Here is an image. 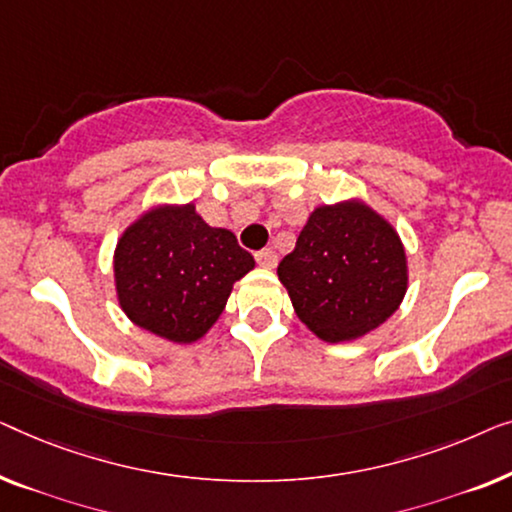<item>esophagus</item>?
I'll return each instance as SVG.
<instances>
[{
	"mask_svg": "<svg viewBox=\"0 0 512 512\" xmlns=\"http://www.w3.org/2000/svg\"><path fill=\"white\" fill-rule=\"evenodd\" d=\"M255 259H257V264L262 266V269H273V266L278 264V255L273 253L271 248H264V250H257L255 253Z\"/></svg>",
	"mask_w": 512,
	"mask_h": 512,
	"instance_id": "obj_1",
	"label": "esophagus"
}]
</instances>
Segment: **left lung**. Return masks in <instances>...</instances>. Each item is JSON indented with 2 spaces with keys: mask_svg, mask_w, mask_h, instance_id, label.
<instances>
[{
  "mask_svg": "<svg viewBox=\"0 0 512 512\" xmlns=\"http://www.w3.org/2000/svg\"><path fill=\"white\" fill-rule=\"evenodd\" d=\"M294 313L327 343L355 341L390 318L408 290L397 229L359 199L318 206L278 264Z\"/></svg>",
  "mask_w": 512,
  "mask_h": 512,
  "instance_id": "1",
  "label": "left lung"
}]
</instances>
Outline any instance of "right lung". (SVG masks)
Returning <instances> with one entry per match:
<instances>
[{
  "instance_id": "right-lung-1",
  "label": "right lung",
  "mask_w": 512,
  "mask_h": 512,
  "mask_svg": "<svg viewBox=\"0 0 512 512\" xmlns=\"http://www.w3.org/2000/svg\"><path fill=\"white\" fill-rule=\"evenodd\" d=\"M255 259L229 229L206 225L194 204H164L136 218L113 255L120 308L136 327L194 343L215 325Z\"/></svg>"
}]
</instances>
